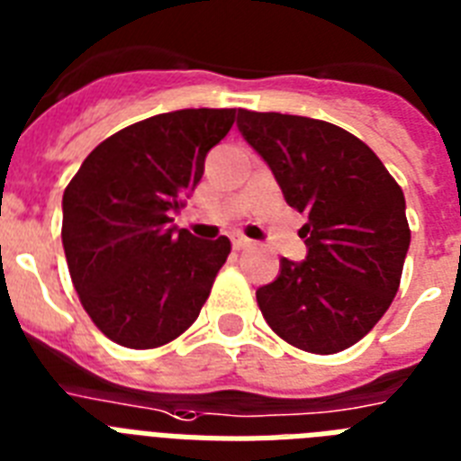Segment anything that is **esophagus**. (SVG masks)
Returning <instances> with one entry per match:
<instances>
[{"mask_svg": "<svg viewBox=\"0 0 461 461\" xmlns=\"http://www.w3.org/2000/svg\"><path fill=\"white\" fill-rule=\"evenodd\" d=\"M254 242L249 238H245V235H233V247L235 249H247V247H252Z\"/></svg>", "mask_w": 461, "mask_h": 461, "instance_id": "obj_1", "label": "esophagus"}]
</instances>
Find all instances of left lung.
<instances>
[{
  "mask_svg": "<svg viewBox=\"0 0 461 461\" xmlns=\"http://www.w3.org/2000/svg\"><path fill=\"white\" fill-rule=\"evenodd\" d=\"M247 143L285 200L308 216V257L280 261L257 290L273 332L318 356L339 353L379 322L401 287L410 247L405 195L382 159L346 129L311 117L238 110Z\"/></svg>",
  "mask_w": 461,
  "mask_h": 461,
  "instance_id": "obj_1",
  "label": "left lung"
}]
</instances>
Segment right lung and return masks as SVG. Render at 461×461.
I'll return each mask as SVG.
<instances>
[{
	"label": "right lung",
	"instance_id": "obj_1",
	"mask_svg": "<svg viewBox=\"0 0 461 461\" xmlns=\"http://www.w3.org/2000/svg\"><path fill=\"white\" fill-rule=\"evenodd\" d=\"M233 122L235 108L148 117L98 143L68 184L60 228L68 271L110 341L158 348L200 315L230 240H197L169 223Z\"/></svg>",
	"mask_w": 461,
	"mask_h": 461
}]
</instances>
